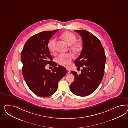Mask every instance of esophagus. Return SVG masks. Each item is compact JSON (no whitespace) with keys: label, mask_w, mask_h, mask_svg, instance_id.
Listing matches in <instances>:
<instances>
[{"label":"esophagus","mask_w":128,"mask_h":128,"mask_svg":"<svg viewBox=\"0 0 128 128\" xmlns=\"http://www.w3.org/2000/svg\"><path fill=\"white\" fill-rule=\"evenodd\" d=\"M70 73V71L68 70H66V74H68Z\"/></svg>","instance_id":"34e87169"}]
</instances>
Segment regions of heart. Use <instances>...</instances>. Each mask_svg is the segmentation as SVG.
<instances>
[{"label":"heart","instance_id":"heart-1","mask_svg":"<svg viewBox=\"0 0 128 128\" xmlns=\"http://www.w3.org/2000/svg\"><path fill=\"white\" fill-rule=\"evenodd\" d=\"M60 38L68 46H70V50L76 55L80 54L82 50L81 44L77 42V38L76 35L70 31H66L62 33L60 36ZM55 39L50 40L47 44L49 50L53 52L54 49ZM72 56L70 54H60L56 58V62L61 66L68 67L70 66L72 61Z\"/></svg>","mask_w":128,"mask_h":128}]
</instances>
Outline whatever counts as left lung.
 Masks as SVG:
<instances>
[{
  "label": "left lung",
  "instance_id": "obj_1",
  "mask_svg": "<svg viewBox=\"0 0 128 128\" xmlns=\"http://www.w3.org/2000/svg\"><path fill=\"white\" fill-rule=\"evenodd\" d=\"M74 31L82 37V49L74 62L78 69L82 67V70L79 74L71 71L74 80L70 89L74 95L84 97L92 93L100 84L104 74L106 58L104 48L96 36L85 30Z\"/></svg>",
  "mask_w": 128,
  "mask_h": 128
}]
</instances>
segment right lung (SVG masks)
Segmentation results:
<instances>
[{
  "label": "right lung",
  "mask_w": 128,
  "mask_h": 128,
  "mask_svg": "<svg viewBox=\"0 0 128 128\" xmlns=\"http://www.w3.org/2000/svg\"><path fill=\"white\" fill-rule=\"evenodd\" d=\"M57 30L43 31L32 36L21 52L24 79L31 91L40 97L53 95L57 90L58 81L66 73L64 66H57V64L52 62L47 47L49 40ZM47 64L54 67L52 72L45 70Z\"/></svg>",
  "instance_id": "obj_1"
}]
</instances>
